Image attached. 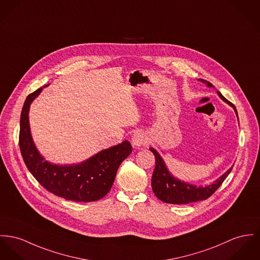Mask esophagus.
<instances>
[{
  "label": "esophagus",
  "mask_w": 260,
  "mask_h": 260,
  "mask_svg": "<svg viewBox=\"0 0 260 260\" xmlns=\"http://www.w3.org/2000/svg\"><path fill=\"white\" fill-rule=\"evenodd\" d=\"M147 142H148V141H147L146 136H145L144 134L140 133V132L136 133V134L133 136L132 143H133V145L136 146V147H140V146H142V145H145V144H147Z\"/></svg>",
  "instance_id": "1"
}]
</instances>
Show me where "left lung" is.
<instances>
[{"instance_id":"1","label":"left lung","mask_w":260,"mask_h":260,"mask_svg":"<svg viewBox=\"0 0 260 260\" xmlns=\"http://www.w3.org/2000/svg\"><path fill=\"white\" fill-rule=\"evenodd\" d=\"M199 81L205 83L208 87H214L208 81L204 79H199ZM218 95L220 96L221 100L224 101L225 103H228L230 106L234 108L238 117V112L235 105L232 104L230 101L226 100L220 92H218ZM149 149L155 156V168L151 178V187H152L153 193L159 200L168 204H189L193 202L208 199L218 190L221 183L228 177V175L231 173L233 169V168L229 169L213 184L207 185L204 187L203 186L197 187L196 185L185 183L184 181H180L176 179L174 176H172L171 173L168 171L164 161L161 158L159 153L154 148L150 147Z\"/></svg>"}]
</instances>
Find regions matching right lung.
I'll use <instances>...</instances> for the list:
<instances>
[{
	"label": "right lung",
	"mask_w": 260,
	"mask_h": 260,
	"mask_svg": "<svg viewBox=\"0 0 260 260\" xmlns=\"http://www.w3.org/2000/svg\"><path fill=\"white\" fill-rule=\"evenodd\" d=\"M41 90L40 88L26 97L20 114L19 142L27 169L43 188L65 200H100L111 190L120 163L132 153L131 143L124 140L76 165L60 166L48 162L37 149L28 122L29 106Z\"/></svg>",
	"instance_id": "add662e5"
}]
</instances>
